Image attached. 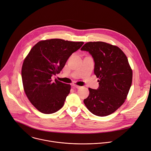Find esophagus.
Returning a JSON list of instances; mask_svg holds the SVG:
<instances>
[{
	"instance_id": "esophagus-1",
	"label": "esophagus",
	"mask_w": 151,
	"mask_h": 151,
	"mask_svg": "<svg viewBox=\"0 0 151 151\" xmlns=\"http://www.w3.org/2000/svg\"><path fill=\"white\" fill-rule=\"evenodd\" d=\"M73 86L74 87V88H76V89H80V88H81V86H78V85L75 84H73Z\"/></svg>"
}]
</instances>
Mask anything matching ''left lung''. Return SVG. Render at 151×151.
Returning a JSON list of instances; mask_svg holds the SVG:
<instances>
[{
  "instance_id": "8db88e82",
  "label": "left lung",
  "mask_w": 151,
  "mask_h": 151,
  "mask_svg": "<svg viewBox=\"0 0 151 151\" xmlns=\"http://www.w3.org/2000/svg\"><path fill=\"white\" fill-rule=\"evenodd\" d=\"M81 50L92 55L94 73L99 78V88H89L84 104L95 115L108 116L124 104L132 85L133 73L127 58L119 47L102 42L86 43Z\"/></svg>"
}]
</instances>
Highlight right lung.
Returning <instances> with one entry per match:
<instances>
[{
    "label": "right lung",
    "mask_w": 151,
    "mask_h": 151,
    "mask_svg": "<svg viewBox=\"0 0 151 151\" xmlns=\"http://www.w3.org/2000/svg\"><path fill=\"white\" fill-rule=\"evenodd\" d=\"M83 44L54 38L39 42L30 50L22 64V80L28 99L39 111L52 114L63 106L71 86L51 78Z\"/></svg>",
    "instance_id": "add662e5"
}]
</instances>
